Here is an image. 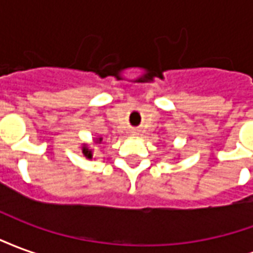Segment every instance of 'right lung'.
I'll use <instances>...</instances> for the list:
<instances>
[{"label":"right lung","mask_w":253,"mask_h":253,"mask_svg":"<svg viewBox=\"0 0 253 253\" xmlns=\"http://www.w3.org/2000/svg\"><path fill=\"white\" fill-rule=\"evenodd\" d=\"M99 141H101V138H100ZM83 153H84V156H85V157H88V159H92V152H90L89 149H86V146H84Z\"/></svg>","instance_id":"add662e5"}]
</instances>
